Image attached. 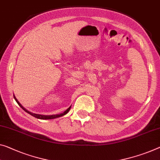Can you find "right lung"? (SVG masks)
<instances>
[{
  "mask_svg": "<svg viewBox=\"0 0 160 160\" xmlns=\"http://www.w3.org/2000/svg\"><path fill=\"white\" fill-rule=\"evenodd\" d=\"M14 97V96H13ZM14 99H15V100L16 101V102L18 103V104L20 106V107L22 108V109H23L24 111H25L26 112H27V113H28L29 114H31V115H32V116L33 117H36V118H37V119H55V118H58V117H62V116H63V115H65V114H67V113L68 112V111H69L70 110V109H71V107H69V108H68L66 110V111L64 112H63V113H61V114H53V115H41V114H33V113H31V112H28V110H26L25 108L24 107H23V106H22L20 103L18 102V101L16 99V98L14 97Z\"/></svg>",
  "mask_w": 160,
  "mask_h": 160,
  "instance_id": "1",
  "label": "right lung"
}]
</instances>
